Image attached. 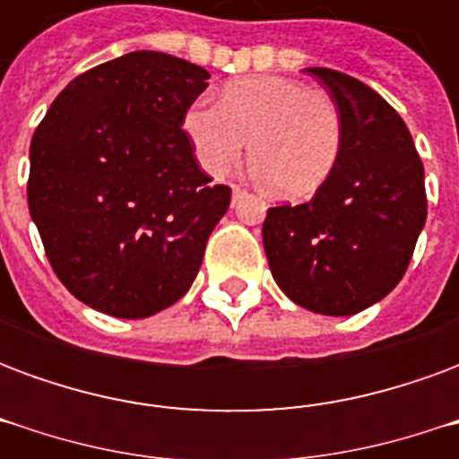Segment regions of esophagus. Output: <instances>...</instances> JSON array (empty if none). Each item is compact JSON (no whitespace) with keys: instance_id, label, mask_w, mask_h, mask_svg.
<instances>
[{"instance_id":"34e87169","label":"esophagus","mask_w":459,"mask_h":459,"mask_svg":"<svg viewBox=\"0 0 459 459\" xmlns=\"http://www.w3.org/2000/svg\"><path fill=\"white\" fill-rule=\"evenodd\" d=\"M246 196V189H240V186H233V201H238Z\"/></svg>"}]
</instances>
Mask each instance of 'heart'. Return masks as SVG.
<instances>
[{
    "label": "heart",
    "instance_id": "obj_1",
    "mask_svg": "<svg viewBox=\"0 0 459 459\" xmlns=\"http://www.w3.org/2000/svg\"><path fill=\"white\" fill-rule=\"evenodd\" d=\"M201 167L229 174L250 142L258 177L285 199H307L327 181L342 154L344 127L334 98L282 75L229 85L221 103L196 100L184 117Z\"/></svg>",
    "mask_w": 459,
    "mask_h": 459
}]
</instances>
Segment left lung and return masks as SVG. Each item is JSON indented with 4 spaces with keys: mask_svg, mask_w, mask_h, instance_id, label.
I'll return each instance as SVG.
<instances>
[{
    "mask_svg": "<svg viewBox=\"0 0 459 459\" xmlns=\"http://www.w3.org/2000/svg\"><path fill=\"white\" fill-rule=\"evenodd\" d=\"M307 71L342 113V154L307 204L268 209L263 246L292 302L346 317L384 299L408 270L428 216L423 161L376 91L332 68Z\"/></svg>",
    "mask_w": 459,
    "mask_h": 459,
    "instance_id": "1",
    "label": "left lung"
}]
</instances>
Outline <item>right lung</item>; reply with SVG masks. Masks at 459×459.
Returning <instances> with one entry per match:
<instances>
[{
  "label": "right lung",
  "mask_w": 459,
  "mask_h": 459,
  "mask_svg": "<svg viewBox=\"0 0 459 459\" xmlns=\"http://www.w3.org/2000/svg\"><path fill=\"white\" fill-rule=\"evenodd\" d=\"M209 78L177 56L132 51L74 78L39 122L29 211L54 273L88 307L150 317L196 278L230 204L181 130Z\"/></svg>",
  "instance_id": "obj_1"
}]
</instances>
